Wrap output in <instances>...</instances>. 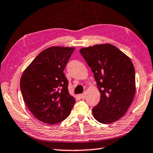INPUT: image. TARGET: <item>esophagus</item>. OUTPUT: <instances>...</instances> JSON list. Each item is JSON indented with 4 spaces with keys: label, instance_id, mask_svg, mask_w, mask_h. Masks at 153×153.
<instances>
[{
    "label": "esophagus",
    "instance_id": "1",
    "mask_svg": "<svg viewBox=\"0 0 153 153\" xmlns=\"http://www.w3.org/2000/svg\"><path fill=\"white\" fill-rule=\"evenodd\" d=\"M79 96H80V97H81L82 99H84V98L86 97V93H82V94H81Z\"/></svg>",
    "mask_w": 153,
    "mask_h": 153
}]
</instances>
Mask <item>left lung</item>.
I'll use <instances>...</instances> for the list:
<instances>
[{
  "mask_svg": "<svg viewBox=\"0 0 153 153\" xmlns=\"http://www.w3.org/2000/svg\"><path fill=\"white\" fill-rule=\"evenodd\" d=\"M101 94L93 108L94 118L103 124L114 123L125 115L135 93V69L131 60L114 45H95L79 50Z\"/></svg>",
  "mask_w": 153,
  "mask_h": 153,
  "instance_id": "left-lung-1",
  "label": "left lung"
}]
</instances>
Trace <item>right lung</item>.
I'll return each mask as SVG.
<instances>
[{
    "mask_svg": "<svg viewBox=\"0 0 153 153\" xmlns=\"http://www.w3.org/2000/svg\"><path fill=\"white\" fill-rule=\"evenodd\" d=\"M75 48L42 51L24 71L20 88L26 106L38 120L54 125L67 118L76 100L68 91L63 71Z\"/></svg>",
    "mask_w": 153,
    "mask_h": 153,
    "instance_id": "right-lung-1",
    "label": "right lung"
}]
</instances>
